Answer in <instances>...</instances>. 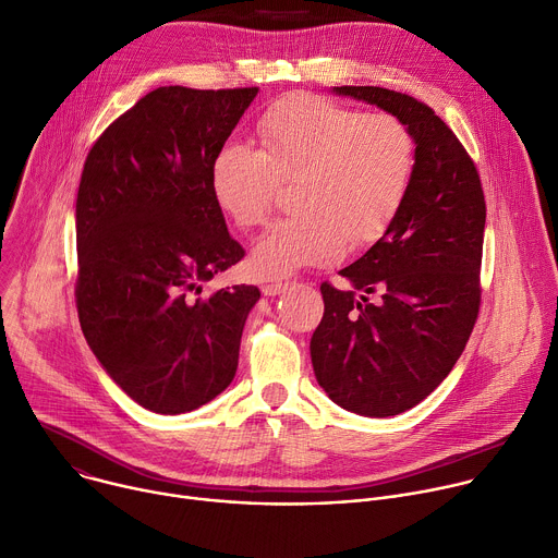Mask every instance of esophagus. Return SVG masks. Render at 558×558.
Returning <instances> with one entry per match:
<instances>
[{
	"label": "esophagus",
	"mask_w": 558,
	"mask_h": 558,
	"mask_svg": "<svg viewBox=\"0 0 558 558\" xmlns=\"http://www.w3.org/2000/svg\"><path fill=\"white\" fill-rule=\"evenodd\" d=\"M289 287H291V282H282V280H278V282H267V284H263V293H265V295H280V293H284Z\"/></svg>",
	"instance_id": "esophagus-1"
}]
</instances>
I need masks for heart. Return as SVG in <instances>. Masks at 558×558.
<instances>
[{"label":"heart","mask_w":558,"mask_h":558,"mask_svg":"<svg viewBox=\"0 0 558 558\" xmlns=\"http://www.w3.org/2000/svg\"><path fill=\"white\" fill-rule=\"evenodd\" d=\"M260 149L222 145L209 168L218 207L238 225H263L280 181H295L291 216L252 250L263 278L323 265L368 245L400 214L415 174V138L392 114H366L317 95H293L258 121Z\"/></svg>","instance_id":"1"}]
</instances>
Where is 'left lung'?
Here are the masks:
<instances>
[{
  "label": "left lung",
  "instance_id": "8db88e82",
  "mask_svg": "<svg viewBox=\"0 0 558 558\" xmlns=\"http://www.w3.org/2000/svg\"><path fill=\"white\" fill-rule=\"evenodd\" d=\"M331 93L402 119L415 138L409 196L379 241L323 282L325 315L311 338L317 384L364 417L400 415L446 379L480 313L486 201L452 130L422 101L379 86ZM371 292L379 303H368Z\"/></svg>",
  "mask_w": 558,
  "mask_h": 558
}]
</instances>
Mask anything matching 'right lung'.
Returning <instances> with one entry per match:
<instances>
[{
    "mask_svg": "<svg viewBox=\"0 0 558 558\" xmlns=\"http://www.w3.org/2000/svg\"><path fill=\"white\" fill-rule=\"evenodd\" d=\"M258 88H156L93 145L76 194V311L104 371L161 415L201 409L238 368L254 284L201 295L245 256L209 168Z\"/></svg>",
    "mask_w": 558,
    "mask_h": 558,
    "instance_id": "right-lung-1",
    "label": "right lung"
}]
</instances>
